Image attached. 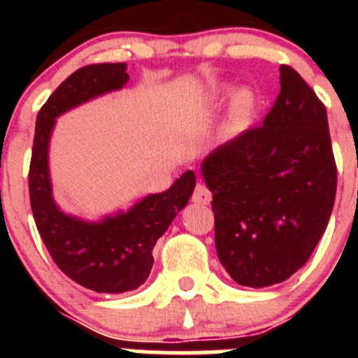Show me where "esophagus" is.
I'll return each instance as SVG.
<instances>
[{
  "label": "esophagus",
  "mask_w": 358,
  "mask_h": 358,
  "mask_svg": "<svg viewBox=\"0 0 358 358\" xmlns=\"http://www.w3.org/2000/svg\"><path fill=\"white\" fill-rule=\"evenodd\" d=\"M192 201L197 202V204H210L211 192L208 189V186L202 185V182H197L194 189V195H192Z\"/></svg>",
  "instance_id": "obj_1"
}]
</instances>
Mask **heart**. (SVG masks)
Here are the masks:
<instances>
[{"label":"heart","instance_id":"b5f03b06","mask_svg":"<svg viewBox=\"0 0 358 358\" xmlns=\"http://www.w3.org/2000/svg\"><path fill=\"white\" fill-rule=\"evenodd\" d=\"M252 107V96L248 93V91H238L231 102V110H229V118H227L226 123V131L233 132L238 131L243 125L245 118L249 116Z\"/></svg>","mask_w":358,"mask_h":358}]
</instances>
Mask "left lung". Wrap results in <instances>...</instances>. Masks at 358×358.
<instances>
[{"instance_id":"obj_1","label":"left lung","mask_w":358,"mask_h":358,"mask_svg":"<svg viewBox=\"0 0 358 358\" xmlns=\"http://www.w3.org/2000/svg\"><path fill=\"white\" fill-rule=\"evenodd\" d=\"M262 127L215 148L202 161L213 194L220 264L243 287L274 285L306 264L327 229L337 166L327 107L290 66Z\"/></svg>"}]
</instances>
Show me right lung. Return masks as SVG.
<instances>
[{
	"label": "right lung",
	"mask_w": 358,
	"mask_h": 358,
	"mask_svg": "<svg viewBox=\"0 0 358 358\" xmlns=\"http://www.w3.org/2000/svg\"><path fill=\"white\" fill-rule=\"evenodd\" d=\"M127 64H91L71 73L41 107L31 148L30 204L44 245L62 273L78 285L100 294L134 290L147 281L157 238L188 204L195 173H182L163 194H152L129 211L107 215L98 222L66 215L53 201L48 148L55 120L109 91L127 84Z\"/></svg>",
	"instance_id": "1"
}]
</instances>
